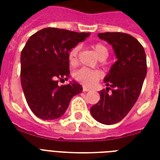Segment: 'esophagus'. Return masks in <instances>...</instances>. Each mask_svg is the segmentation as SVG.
<instances>
[{
  "instance_id": "34e87169",
  "label": "esophagus",
  "mask_w": 160,
  "mask_h": 160,
  "mask_svg": "<svg viewBox=\"0 0 160 160\" xmlns=\"http://www.w3.org/2000/svg\"><path fill=\"white\" fill-rule=\"evenodd\" d=\"M90 90H91V89H90V88H88V87H83L84 92H88V91H90Z\"/></svg>"
}]
</instances>
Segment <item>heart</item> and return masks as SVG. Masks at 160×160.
<instances>
[{"label": "heart", "mask_w": 160, "mask_h": 160, "mask_svg": "<svg viewBox=\"0 0 160 160\" xmlns=\"http://www.w3.org/2000/svg\"><path fill=\"white\" fill-rule=\"evenodd\" d=\"M95 55L98 59L101 58H107L108 49L103 43H95L92 45ZM80 50V46H74L70 49L68 52V59L71 64H75L78 59V53ZM102 74L99 71L92 70L88 68H80L74 73V78L79 82L83 84L85 86H92L99 80Z\"/></svg>", "instance_id": "heart-1"}]
</instances>
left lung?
Wrapping results in <instances>:
<instances>
[{
	"label": "left lung",
	"instance_id": "8db88e82",
	"mask_svg": "<svg viewBox=\"0 0 160 160\" xmlns=\"http://www.w3.org/2000/svg\"><path fill=\"white\" fill-rule=\"evenodd\" d=\"M98 36L112 46L118 60L104 77L106 91H100V99L90 111L95 120L111 125L122 120L137 101L147 75V58L142 45L128 34L104 32Z\"/></svg>",
	"mask_w": 160,
	"mask_h": 160
}]
</instances>
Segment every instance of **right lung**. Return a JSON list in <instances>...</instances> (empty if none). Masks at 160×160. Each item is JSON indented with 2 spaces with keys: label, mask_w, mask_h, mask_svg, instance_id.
Segmentation results:
<instances>
[{
  "label": "right lung",
  "mask_w": 160,
  "mask_h": 160,
  "mask_svg": "<svg viewBox=\"0 0 160 160\" xmlns=\"http://www.w3.org/2000/svg\"><path fill=\"white\" fill-rule=\"evenodd\" d=\"M90 36L58 28H44L30 37L20 56V80L26 102L43 120L61 118L72 98L82 92L75 81L58 86L69 77L68 52Z\"/></svg>",
  "instance_id": "1"
}]
</instances>
